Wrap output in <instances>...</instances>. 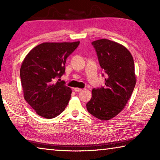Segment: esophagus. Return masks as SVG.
Here are the masks:
<instances>
[{
	"label": "esophagus",
	"instance_id": "obj_1",
	"mask_svg": "<svg viewBox=\"0 0 160 160\" xmlns=\"http://www.w3.org/2000/svg\"><path fill=\"white\" fill-rule=\"evenodd\" d=\"M74 91L75 92H79L82 91V89L78 88H74Z\"/></svg>",
	"mask_w": 160,
	"mask_h": 160
}]
</instances>
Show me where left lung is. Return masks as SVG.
<instances>
[{
  "instance_id": "left-lung-1",
  "label": "left lung",
  "mask_w": 160,
  "mask_h": 160,
  "mask_svg": "<svg viewBox=\"0 0 160 160\" xmlns=\"http://www.w3.org/2000/svg\"><path fill=\"white\" fill-rule=\"evenodd\" d=\"M92 44L107 78L104 86L92 91L86 107L94 117L107 121L118 114L131 96L136 83L134 61L129 51L118 43L102 39Z\"/></svg>"
}]
</instances>
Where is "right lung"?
I'll list each match as a JSON object with an SVG mask.
<instances>
[{"mask_svg": "<svg viewBox=\"0 0 160 160\" xmlns=\"http://www.w3.org/2000/svg\"><path fill=\"white\" fill-rule=\"evenodd\" d=\"M79 44L80 42L42 43L24 59L20 68L24 98L38 115L53 118L66 109L72 91L60 78L65 73L67 58Z\"/></svg>", "mask_w": 160, "mask_h": 160, "instance_id": "obj_1", "label": "right lung"}]
</instances>
